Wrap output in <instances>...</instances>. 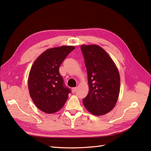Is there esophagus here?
Listing matches in <instances>:
<instances>
[{
  "instance_id": "esophagus-1",
  "label": "esophagus",
  "mask_w": 151,
  "mask_h": 151,
  "mask_svg": "<svg viewBox=\"0 0 151 151\" xmlns=\"http://www.w3.org/2000/svg\"><path fill=\"white\" fill-rule=\"evenodd\" d=\"M71 90H72V92L73 93H75L76 91V88L75 87V88H73L72 89H71Z\"/></svg>"
}]
</instances>
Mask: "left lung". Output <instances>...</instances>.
Returning <instances> with one entry per match:
<instances>
[{"instance_id": "obj_1", "label": "left lung", "mask_w": 151, "mask_h": 151, "mask_svg": "<svg viewBox=\"0 0 151 151\" xmlns=\"http://www.w3.org/2000/svg\"><path fill=\"white\" fill-rule=\"evenodd\" d=\"M88 73L89 93L83 99L86 108L95 115L110 112L116 104L120 91V76L114 61L96 45H81Z\"/></svg>"}]
</instances>
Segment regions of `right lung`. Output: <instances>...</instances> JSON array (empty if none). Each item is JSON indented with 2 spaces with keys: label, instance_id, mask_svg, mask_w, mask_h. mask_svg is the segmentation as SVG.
<instances>
[{
  "label": "right lung",
  "instance_id": "obj_1",
  "mask_svg": "<svg viewBox=\"0 0 151 151\" xmlns=\"http://www.w3.org/2000/svg\"><path fill=\"white\" fill-rule=\"evenodd\" d=\"M73 46L47 49L37 58L31 67L28 89L34 104L40 110L52 114L60 110L70 93L59 72L60 66Z\"/></svg>",
  "mask_w": 151,
  "mask_h": 151
}]
</instances>
